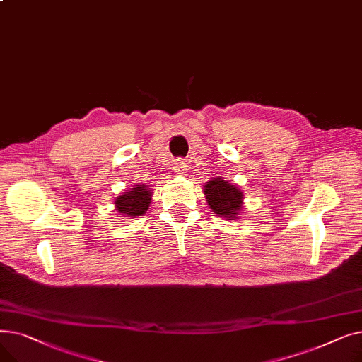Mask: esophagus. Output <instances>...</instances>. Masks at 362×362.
Masks as SVG:
<instances>
[{"label": "esophagus", "instance_id": "esophagus-1", "mask_svg": "<svg viewBox=\"0 0 362 362\" xmlns=\"http://www.w3.org/2000/svg\"><path fill=\"white\" fill-rule=\"evenodd\" d=\"M187 168H189V164H187L185 160H182V158H177V160L175 161V164H173V170L176 171V173H179V175L186 173Z\"/></svg>", "mask_w": 362, "mask_h": 362}]
</instances>
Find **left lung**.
Instances as JSON below:
<instances>
[{"label": "left lung", "instance_id": "8db88e82", "mask_svg": "<svg viewBox=\"0 0 362 362\" xmlns=\"http://www.w3.org/2000/svg\"><path fill=\"white\" fill-rule=\"evenodd\" d=\"M208 205L217 216L227 220H238L242 210L243 194L240 189L221 177H214L204 186Z\"/></svg>", "mask_w": 362, "mask_h": 362}]
</instances>
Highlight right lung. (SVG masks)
Returning a JSON list of instances; mask_svg holds the SVG:
<instances>
[{
	"instance_id": "obj_1",
	"label": "right lung",
	"mask_w": 362,
	"mask_h": 362,
	"mask_svg": "<svg viewBox=\"0 0 362 362\" xmlns=\"http://www.w3.org/2000/svg\"><path fill=\"white\" fill-rule=\"evenodd\" d=\"M151 191L146 185H135L129 192L116 198L117 211L124 217H139L145 214L151 204Z\"/></svg>"
}]
</instances>
